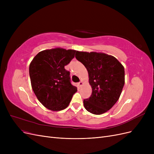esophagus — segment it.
Segmentation results:
<instances>
[{
  "label": "esophagus",
  "mask_w": 154,
  "mask_h": 154,
  "mask_svg": "<svg viewBox=\"0 0 154 154\" xmlns=\"http://www.w3.org/2000/svg\"><path fill=\"white\" fill-rule=\"evenodd\" d=\"M83 84V82H79V83H78V85L79 87H80V86H82Z\"/></svg>",
  "instance_id": "esophagus-1"
}]
</instances>
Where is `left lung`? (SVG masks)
Here are the masks:
<instances>
[{
  "label": "left lung",
  "mask_w": 154,
  "mask_h": 154,
  "mask_svg": "<svg viewBox=\"0 0 154 154\" xmlns=\"http://www.w3.org/2000/svg\"><path fill=\"white\" fill-rule=\"evenodd\" d=\"M76 53V58L87 70L92 87L91 96L83 100V105L93 114H103L115 105L122 94L125 84L124 67L112 55L78 51Z\"/></svg>",
  "instance_id": "8db88e82"
}]
</instances>
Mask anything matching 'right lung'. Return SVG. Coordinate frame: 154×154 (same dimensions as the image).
Instances as JSON below:
<instances>
[{
  "label": "right lung",
  "instance_id": "1",
  "mask_svg": "<svg viewBox=\"0 0 154 154\" xmlns=\"http://www.w3.org/2000/svg\"><path fill=\"white\" fill-rule=\"evenodd\" d=\"M76 51L57 48L37 54L29 65L31 87L37 99L52 111L66 109L77 88L70 82V72L65 69Z\"/></svg>",
  "mask_w": 154,
  "mask_h": 154
}]
</instances>
